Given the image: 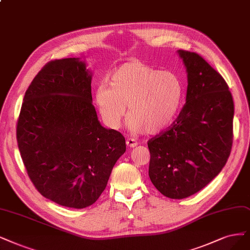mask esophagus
<instances>
[{"instance_id": "1", "label": "esophagus", "mask_w": 250, "mask_h": 250, "mask_svg": "<svg viewBox=\"0 0 250 250\" xmlns=\"http://www.w3.org/2000/svg\"><path fill=\"white\" fill-rule=\"evenodd\" d=\"M126 145L130 147V148H133V147H136L138 145V142L135 139H133V138H127Z\"/></svg>"}]
</instances>
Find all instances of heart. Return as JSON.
<instances>
[{
  "instance_id": "1",
  "label": "heart",
  "mask_w": 250,
  "mask_h": 250,
  "mask_svg": "<svg viewBox=\"0 0 250 250\" xmlns=\"http://www.w3.org/2000/svg\"><path fill=\"white\" fill-rule=\"evenodd\" d=\"M108 85L95 89L94 101L103 122L117 128L125 114L133 131L156 135L176 120L184 102V84L173 71H162L140 61H130L115 68Z\"/></svg>"
}]
</instances>
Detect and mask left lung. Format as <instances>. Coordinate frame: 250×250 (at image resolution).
<instances>
[{
	"instance_id": "left-lung-1",
	"label": "left lung",
	"mask_w": 250,
	"mask_h": 250,
	"mask_svg": "<svg viewBox=\"0 0 250 250\" xmlns=\"http://www.w3.org/2000/svg\"><path fill=\"white\" fill-rule=\"evenodd\" d=\"M177 53L188 73L187 102L169 130L148 141L149 178L170 199L204 188L225 167L233 144L234 102L225 79L199 54Z\"/></svg>"
}]
</instances>
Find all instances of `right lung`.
I'll list each match as a JSON object with an SVG mask.
<instances>
[{
    "mask_svg": "<svg viewBox=\"0 0 250 250\" xmlns=\"http://www.w3.org/2000/svg\"><path fill=\"white\" fill-rule=\"evenodd\" d=\"M91 78L79 58L48 62L26 89L17 122L18 149L35 188L69 208L94 204L125 152V137L98 119Z\"/></svg>",
    "mask_w": 250,
    "mask_h": 250,
    "instance_id": "obj_1",
    "label": "right lung"
}]
</instances>
